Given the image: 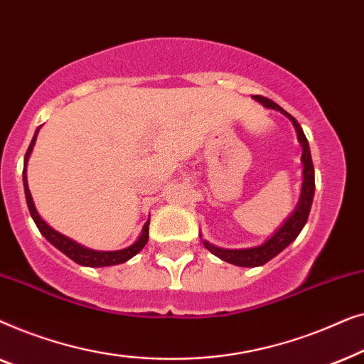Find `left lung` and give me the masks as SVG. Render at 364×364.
Masks as SVG:
<instances>
[{"instance_id":"1","label":"left lung","mask_w":364,"mask_h":364,"mask_svg":"<svg viewBox=\"0 0 364 364\" xmlns=\"http://www.w3.org/2000/svg\"><path fill=\"white\" fill-rule=\"evenodd\" d=\"M253 97H255L260 104H263L265 107L275 109V111H280L282 114H285V116L293 122V126H295L298 141H300L303 147V154H301L303 186H301L300 202H298L295 212H293L291 215L287 218V222L283 223L275 233H273V237L268 238V240L265 243H262L260 247L243 248V250H227V248H218L215 245H212V243L203 240V247H205L208 252H212L215 257L222 258L223 262H228L237 267L265 265L268 260H272V258L277 257L282 250H285V248L298 237V233L301 232V228L305 227L308 215H310L313 196H315V168H313V162H311L310 146H308V141L305 134H303L301 126L298 124V121L291 116V114H288L285 109H282L277 102H273L272 99L263 97V96H253Z\"/></svg>"}]
</instances>
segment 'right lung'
Returning <instances> with one entry per match:
<instances>
[{
  "label": "right lung",
  "instance_id": "1",
  "mask_svg": "<svg viewBox=\"0 0 364 364\" xmlns=\"http://www.w3.org/2000/svg\"><path fill=\"white\" fill-rule=\"evenodd\" d=\"M38 131H39V129H38ZM38 131H36V134H38ZM36 134H34L33 141H31V144H29V147L26 151V156H24L23 183H24V193H26V203H28L29 213H31L34 223H36V227L39 228V232L43 233L44 238H46L48 242H51L53 245L58 248V250H61L64 253V255L71 258L73 262H76V263H79V265H84V267L119 265V263L127 262L129 258L137 255V253L141 252L144 247H146V243L149 240V220L146 222V225H144L139 240L136 243H132L131 247L124 248V250H117V252H97V250H91V248L79 245V243L71 240V238L61 235V233L49 227L48 223L38 215L36 207H34V203H33L31 192H29V188H28V178H26V164H28L29 154H31V151H33L34 142H36Z\"/></svg>",
  "mask_w": 364,
  "mask_h": 364
}]
</instances>
